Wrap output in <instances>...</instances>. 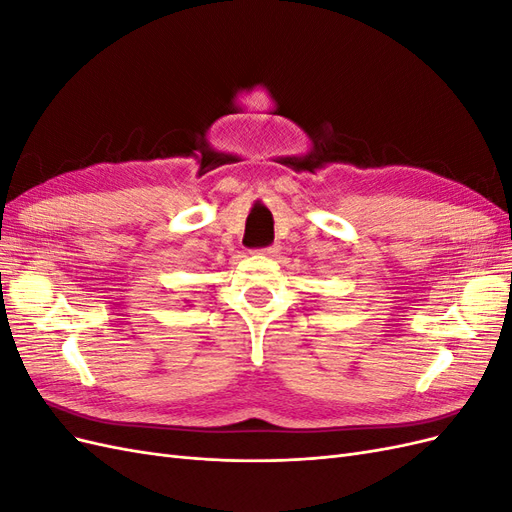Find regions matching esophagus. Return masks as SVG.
I'll return each mask as SVG.
<instances>
[{
    "instance_id": "obj_1",
    "label": "esophagus",
    "mask_w": 512,
    "mask_h": 512,
    "mask_svg": "<svg viewBox=\"0 0 512 512\" xmlns=\"http://www.w3.org/2000/svg\"><path fill=\"white\" fill-rule=\"evenodd\" d=\"M277 252H280V247H277V245H269V247H262V250H258V254L267 256V258H271V256H277Z\"/></svg>"
}]
</instances>
